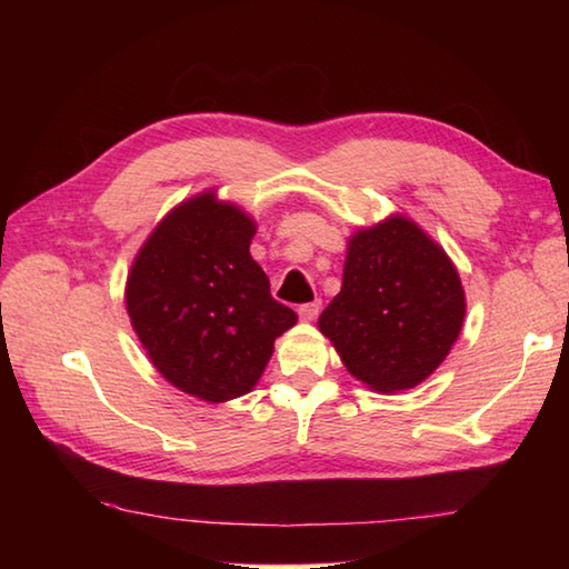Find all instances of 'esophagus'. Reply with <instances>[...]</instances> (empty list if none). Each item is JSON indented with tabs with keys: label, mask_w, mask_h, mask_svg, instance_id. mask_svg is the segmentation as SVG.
Returning a JSON list of instances; mask_svg holds the SVG:
<instances>
[{
	"label": "esophagus",
	"mask_w": 569,
	"mask_h": 569,
	"mask_svg": "<svg viewBox=\"0 0 569 569\" xmlns=\"http://www.w3.org/2000/svg\"><path fill=\"white\" fill-rule=\"evenodd\" d=\"M321 311V301H311V303H303L298 306V316H301V321H313L316 316Z\"/></svg>",
	"instance_id": "esophagus-1"
}]
</instances>
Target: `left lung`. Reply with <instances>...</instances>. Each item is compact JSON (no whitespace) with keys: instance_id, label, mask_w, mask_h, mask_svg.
<instances>
[{"instance_id":"1","label":"left lung","mask_w":569,"mask_h":569,"mask_svg":"<svg viewBox=\"0 0 569 569\" xmlns=\"http://www.w3.org/2000/svg\"><path fill=\"white\" fill-rule=\"evenodd\" d=\"M465 313V288L445 248L413 220L391 216L349 238L341 291L319 329L351 377L393 393L437 371Z\"/></svg>"}]
</instances>
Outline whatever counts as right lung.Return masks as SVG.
Returning <instances> with one entry per match:
<instances>
[{
  "label": "right lung",
  "instance_id": "add662e5",
  "mask_svg": "<svg viewBox=\"0 0 569 569\" xmlns=\"http://www.w3.org/2000/svg\"><path fill=\"white\" fill-rule=\"evenodd\" d=\"M253 236L246 210L206 190L160 220L124 286L130 323L152 366L210 403L253 389L273 341L298 321L250 258Z\"/></svg>",
  "mask_w": 569,
  "mask_h": 569
}]
</instances>
